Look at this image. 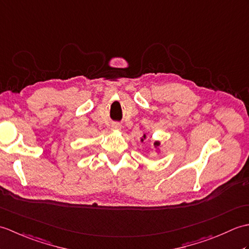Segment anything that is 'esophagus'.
Masks as SVG:
<instances>
[{
    "mask_svg": "<svg viewBox=\"0 0 249 249\" xmlns=\"http://www.w3.org/2000/svg\"><path fill=\"white\" fill-rule=\"evenodd\" d=\"M111 129H112V130H120L121 129V124L120 123H112V125H111Z\"/></svg>",
    "mask_w": 249,
    "mask_h": 249,
    "instance_id": "34e87169",
    "label": "esophagus"
}]
</instances>
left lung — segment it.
Masks as SVG:
<instances>
[{
  "label": "left lung",
  "mask_w": 249,
  "mask_h": 249,
  "mask_svg": "<svg viewBox=\"0 0 249 249\" xmlns=\"http://www.w3.org/2000/svg\"><path fill=\"white\" fill-rule=\"evenodd\" d=\"M146 138H147V136H146V135L144 134L143 136H142V138L140 139V141H141V142H143V141H144V140H145ZM154 147H155V151H156L157 153H160V141H157V140H156V141L154 142Z\"/></svg>",
  "instance_id": "1"
}]
</instances>
